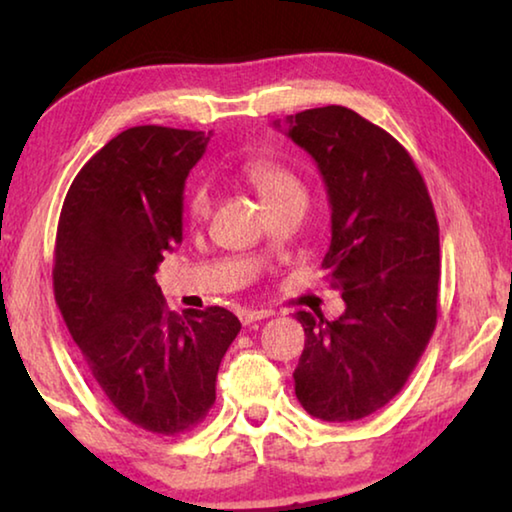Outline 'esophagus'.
I'll return each mask as SVG.
<instances>
[{"label": "esophagus", "mask_w": 512, "mask_h": 512, "mask_svg": "<svg viewBox=\"0 0 512 512\" xmlns=\"http://www.w3.org/2000/svg\"><path fill=\"white\" fill-rule=\"evenodd\" d=\"M271 316H273L271 309H241L239 311V320L244 325L257 323V320H264V318H271Z\"/></svg>", "instance_id": "obj_1"}]
</instances>
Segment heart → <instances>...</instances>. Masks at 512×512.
<instances>
[{"label":"heart","mask_w":512,"mask_h":512,"mask_svg":"<svg viewBox=\"0 0 512 512\" xmlns=\"http://www.w3.org/2000/svg\"><path fill=\"white\" fill-rule=\"evenodd\" d=\"M241 173L250 185L255 187V192L262 196L266 207L280 205L291 198H305V185L298 178V173L289 169L287 164L266 160V158H253L244 162ZM187 212L192 216V221H203L212 212V194L207 187H196L189 194Z\"/></svg>","instance_id":"1"}]
</instances>
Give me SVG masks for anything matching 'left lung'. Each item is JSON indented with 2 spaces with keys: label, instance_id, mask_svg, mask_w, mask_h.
<instances>
[{
  "label": "left lung",
  "instance_id": "obj_1",
  "mask_svg": "<svg viewBox=\"0 0 512 512\" xmlns=\"http://www.w3.org/2000/svg\"><path fill=\"white\" fill-rule=\"evenodd\" d=\"M287 135L325 180L332 244L323 268L345 300L336 320L296 314L307 336L296 395L318 420H361L402 391L436 329V212L409 151L354 110H302L287 117Z\"/></svg>",
  "mask_w": 512,
  "mask_h": 512
}]
</instances>
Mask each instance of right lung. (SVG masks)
Instances as JSON below:
<instances>
[{
	"instance_id": "obj_1",
	"label": "right lung",
	"mask_w": 512,
	"mask_h": 512,
	"mask_svg": "<svg viewBox=\"0 0 512 512\" xmlns=\"http://www.w3.org/2000/svg\"><path fill=\"white\" fill-rule=\"evenodd\" d=\"M212 133L135 126L76 173L60 210L54 296L85 368L121 418L178 436L205 420L241 323L167 309L155 271L183 241V189Z\"/></svg>"
}]
</instances>
